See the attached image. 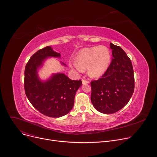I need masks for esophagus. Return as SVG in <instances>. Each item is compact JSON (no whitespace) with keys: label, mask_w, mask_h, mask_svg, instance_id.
I'll return each mask as SVG.
<instances>
[{"label":"esophagus","mask_w":157,"mask_h":157,"mask_svg":"<svg viewBox=\"0 0 157 157\" xmlns=\"http://www.w3.org/2000/svg\"><path fill=\"white\" fill-rule=\"evenodd\" d=\"M89 81L86 80V79H82V83L83 85H85V84H87V83H88Z\"/></svg>","instance_id":"34e87169"}]
</instances>
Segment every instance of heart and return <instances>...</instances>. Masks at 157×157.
I'll return each mask as SVG.
<instances>
[{
	"label": "heart",
	"mask_w": 157,
	"mask_h": 157,
	"mask_svg": "<svg viewBox=\"0 0 157 157\" xmlns=\"http://www.w3.org/2000/svg\"><path fill=\"white\" fill-rule=\"evenodd\" d=\"M111 55L109 49L103 45L82 49L75 58L74 67L79 71L87 70L92 78L101 76L109 67Z\"/></svg>",
	"instance_id": "1"
}]
</instances>
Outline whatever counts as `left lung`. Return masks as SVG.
<instances>
[{
  "instance_id": "obj_1",
  "label": "left lung",
  "mask_w": 157,
  "mask_h": 157,
  "mask_svg": "<svg viewBox=\"0 0 157 157\" xmlns=\"http://www.w3.org/2000/svg\"><path fill=\"white\" fill-rule=\"evenodd\" d=\"M112 60L104 75L91 82V101L98 112L110 114L127 105L134 90L130 59L120 47L110 44Z\"/></svg>"
}]
</instances>
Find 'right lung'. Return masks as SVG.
I'll return each instance as SVG.
<instances>
[{
	"mask_svg": "<svg viewBox=\"0 0 157 157\" xmlns=\"http://www.w3.org/2000/svg\"><path fill=\"white\" fill-rule=\"evenodd\" d=\"M48 57L60 58V54L48 46L38 50L29 59L25 71V90L31 105L38 111L48 117H60L72 109L76 93L82 82L71 80L63 73L53 74L47 81H41L38 70Z\"/></svg>",
	"mask_w": 157,
	"mask_h": 157,
	"instance_id": "obj_1",
	"label": "right lung"
}]
</instances>
